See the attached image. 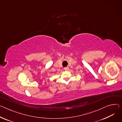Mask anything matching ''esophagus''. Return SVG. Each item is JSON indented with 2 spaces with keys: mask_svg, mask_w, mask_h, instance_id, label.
I'll use <instances>...</instances> for the list:
<instances>
[{
  "mask_svg": "<svg viewBox=\"0 0 122 122\" xmlns=\"http://www.w3.org/2000/svg\"><path fill=\"white\" fill-rule=\"evenodd\" d=\"M64 70H65V71H68L69 70V67H65V68H64Z\"/></svg>",
  "mask_w": 122,
  "mask_h": 122,
  "instance_id": "obj_1",
  "label": "esophagus"
}]
</instances>
